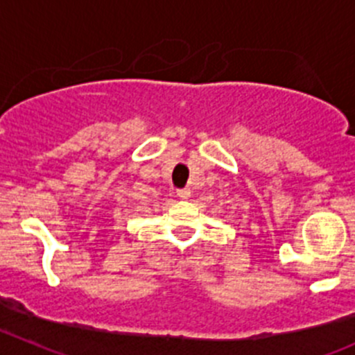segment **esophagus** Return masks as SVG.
I'll list each match as a JSON object with an SVG mask.
<instances>
[{"label": "esophagus", "instance_id": "esophagus-1", "mask_svg": "<svg viewBox=\"0 0 355 355\" xmlns=\"http://www.w3.org/2000/svg\"><path fill=\"white\" fill-rule=\"evenodd\" d=\"M177 196L180 199H189L191 198V189H178Z\"/></svg>", "mask_w": 355, "mask_h": 355}]
</instances>
